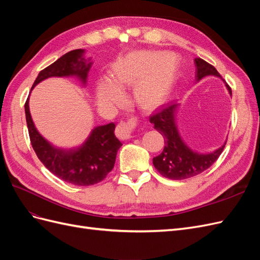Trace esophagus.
Here are the masks:
<instances>
[{
    "mask_svg": "<svg viewBox=\"0 0 260 260\" xmlns=\"http://www.w3.org/2000/svg\"><path fill=\"white\" fill-rule=\"evenodd\" d=\"M135 119H129V121H121L117 125V135L121 139H130L133 135V129H135Z\"/></svg>",
    "mask_w": 260,
    "mask_h": 260,
    "instance_id": "34e87169",
    "label": "esophagus"
}]
</instances>
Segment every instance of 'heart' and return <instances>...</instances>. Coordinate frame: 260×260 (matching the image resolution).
I'll use <instances>...</instances> for the list:
<instances>
[{
    "label": "heart",
    "instance_id": "obj_1",
    "mask_svg": "<svg viewBox=\"0 0 260 260\" xmlns=\"http://www.w3.org/2000/svg\"><path fill=\"white\" fill-rule=\"evenodd\" d=\"M177 67L174 60L162 53L141 51L118 60L112 79L105 77L99 82L98 96L101 103L116 105L123 99L121 89L133 84L132 98L142 108H153L165 101L175 81Z\"/></svg>",
    "mask_w": 260,
    "mask_h": 260
}]
</instances>
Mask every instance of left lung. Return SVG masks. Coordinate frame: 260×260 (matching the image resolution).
I'll list each match as a JSON object with an SVG mask.
<instances>
[{
	"mask_svg": "<svg viewBox=\"0 0 260 260\" xmlns=\"http://www.w3.org/2000/svg\"><path fill=\"white\" fill-rule=\"evenodd\" d=\"M194 64L196 67V82L207 76H216L223 81L217 69L207 61L198 57L194 59ZM225 86L230 95H232L230 86L226 83ZM179 105L178 102H170L166 105H162L158 111L149 117V121L154 124V128L165 139L162 152L154 157L153 165L161 176L171 180H183L202 174L218 159L225 146L224 143L214 152L207 154L199 153L188 147L178 129L176 116Z\"/></svg>",
	"mask_w": 260,
	"mask_h": 260,
	"instance_id": "left-lung-1",
	"label": "left lung"
}]
</instances>
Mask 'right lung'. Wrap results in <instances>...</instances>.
I'll return each instance as SVG.
<instances>
[{
    "mask_svg": "<svg viewBox=\"0 0 260 260\" xmlns=\"http://www.w3.org/2000/svg\"><path fill=\"white\" fill-rule=\"evenodd\" d=\"M84 53L85 50L78 49L62 55L39 73L31 90L51 77H76L85 85L92 61L91 58H84ZM25 113L31 145L38 158L53 175L65 182L88 186L101 182L113 170L117 152L122 145L115 136L114 122L93 128L90 136L79 146L59 148L52 145L37 130L29 111V96Z\"/></svg>",
    "mask_w": 260,
    "mask_h": 260,
    "instance_id": "obj_1",
    "label": "right lung"
}]
</instances>
